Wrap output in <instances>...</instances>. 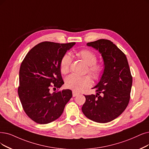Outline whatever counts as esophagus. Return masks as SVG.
Returning a JSON list of instances; mask_svg holds the SVG:
<instances>
[{
	"label": "esophagus",
	"mask_w": 149,
	"mask_h": 149,
	"mask_svg": "<svg viewBox=\"0 0 149 149\" xmlns=\"http://www.w3.org/2000/svg\"><path fill=\"white\" fill-rule=\"evenodd\" d=\"M79 95V93L78 92H74V91H73V97H76V95Z\"/></svg>",
	"instance_id": "esophagus-1"
}]
</instances>
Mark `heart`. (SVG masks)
<instances>
[{"label":"heart","instance_id":"1","mask_svg":"<svg viewBox=\"0 0 149 149\" xmlns=\"http://www.w3.org/2000/svg\"><path fill=\"white\" fill-rule=\"evenodd\" d=\"M76 56L84 61L88 65V71L95 80L99 79L104 71L103 65L97 63L98 57L95 53L88 49H84L76 52ZM71 58L68 54H65L61 58L59 67L61 73L66 74L69 73ZM65 86L74 92H80L83 89L92 85V79L90 76H78L71 74L65 80Z\"/></svg>","mask_w":149,"mask_h":149}]
</instances>
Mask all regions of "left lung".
Masks as SVG:
<instances>
[{
    "mask_svg": "<svg viewBox=\"0 0 149 149\" xmlns=\"http://www.w3.org/2000/svg\"><path fill=\"white\" fill-rule=\"evenodd\" d=\"M98 50L104 70L96 88L97 95H84L82 111L88 118L107 123L119 116L127 107L132 86V76L125 54L111 41L100 39L87 44Z\"/></svg>",
    "mask_w": 149,
    "mask_h": 149,
    "instance_id": "8db88e82",
    "label": "left lung"
}]
</instances>
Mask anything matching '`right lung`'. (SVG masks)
<instances>
[{
    "label": "right lung",
    "mask_w": 149,
    "mask_h": 149,
    "mask_svg": "<svg viewBox=\"0 0 149 149\" xmlns=\"http://www.w3.org/2000/svg\"><path fill=\"white\" fill-rule=\"evenodd\" d=\"M74 45L43 41L32 47L22 61L17 92L24 111L35 122L46 124L57 119L72 97L69 89L52 93L50 89L58 90L64 84L59 64Z\"/></svg>",
    "instance_id": "obj_1"
}]
</instances>
